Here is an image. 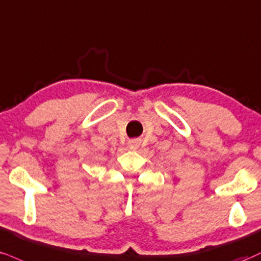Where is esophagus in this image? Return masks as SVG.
<instances>
[{
  "instance_id": "1",
  "label": "esophagus",
  "mask_w": 261,
  "mask_h": 261,
  "mask_svg": "<svg viewBox=\"0 0 261 261\" xmlns=\"http://www.w3.org/2000/svg\"><path fill=\"white\" fill-rule=\"evenodd\" d=\"M128 148L131 150H137L140 148V141L139 140H130L128 141Z\"/></svg>"
}]
</instances>
